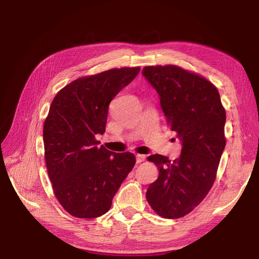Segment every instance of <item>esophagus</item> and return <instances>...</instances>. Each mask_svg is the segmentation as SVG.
I'll return each mask as SVG.
<instances>
[{
  "label": "esophagus",
  "instance_id": "34e87169",
  "mask_svg": "<svg viewBox=\"0 0 259 259\" xmlns=\"http://www.w3.org/2000/svg\"><path fill=\"white\" fill-rule=\"evenodd\" d=\"M146 160V155L144 154H136V163H143Z\"/></svg>",
  "mask_w": 259,
  "mask_h": 259
}]
</instances>
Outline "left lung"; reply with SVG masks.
<instances>
[{"instance_id":"obj_1","label":"left lung","mask_w":259,"mask_h":259,"mask_svg":"<svg viewBox=\"0 0 259 259\" xmlns=\"http://www.w3.org/2000/svg\"><path fill=\"white\" fill-rule=\"evenodd\" d=\"M143 74L160 96L170 131L182 142L179 158L148 156L159 169L149 186V205L163 218L189 214L213 186L226 146V111L216 86L204 76L175 65L147 66Z\"/></svg>"}]
</instances>
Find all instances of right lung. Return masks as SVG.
<instances>
[{"label":"right lung","instance_id":"right-lung-1","mask_svg":"<svg viewBox=\"0 0 259 259\" xmlns=\"http://www.w3.org/2000/svg\"><path fill=\"white\" fill-rule=\"evenodd\" d=\"M139 67L110 69L79 77L52 101L43 126L44 155L54 194L70 215L95 218L134 167L135 155L98 146L106 131L109 104L139 73Z\"/></svg>","mask_w":259,"mask_h":259}]
</instances>
